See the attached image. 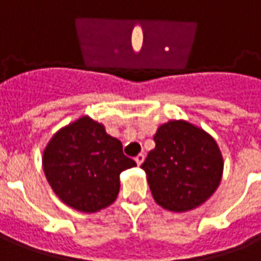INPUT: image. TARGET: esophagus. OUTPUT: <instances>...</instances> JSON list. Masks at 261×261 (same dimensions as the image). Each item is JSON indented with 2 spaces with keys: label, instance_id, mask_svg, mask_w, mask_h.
Returning <instances> with one entry per match:
<instances>
[{
  "label": "esophagus",
  "instance_id": "1",
  "mask_svg": "<svg viewBox=\"0 0 261 261\" xmlns=\"http://www.w3.org/2000/svg\"><path fill=\"white\" fill-rule=\"evenodd\" d=\"M134 161H136L137 165L140 166V165H141L142 162H144V155H142V153H138L136 158H134Z\"/></svg>",
  "mask_w": 261,
  "mask_h": 261
}]
</instances>
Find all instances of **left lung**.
I'll return each mask as SVG.
<instances>
[{"instance_id":"1","label":"left lung","mask_w":261,"mask_h":261,"mask_svg":"<svg viewBox=\"0 0 261 261\" xmlns=\"http://www.w3.org/2000/svg\"><path fill=\"white\" fill-rule=\"evenodd\" d=\"M141 168L155 201L175 213L194 210L219 186L224 159L208 133L185 120L159 125Z\"/></svg>"}]
</instances>
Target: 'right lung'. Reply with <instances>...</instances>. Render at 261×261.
I'll list each match as a JSON object with an SVG mask.
<instances>
[{"label":"right lung","instance_id":"right-lung-1","mask_svg":"<svg viewBox=\"0 0 261 261\" xmlns=\"http://www.w3.org/2000/svg\"><path fill=\"white\" fill-rule=\"evenodd\" d=\"M121 142L88 116L53 136L43 151V169L54 193L76 211L96 213L117 198L120 173L136 166Z\"/></svg>","mask_w":261,"mask_h":261}]
</instances>
